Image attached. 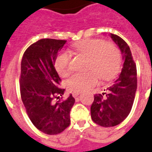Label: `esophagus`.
Returning <instances> with one entry per match:
<instances>
[{"mask_svg": "<svg viewBox=\"0 0 152 152\" xmlns=\"http://www.w3.org/2000/svg\"><path fill=\"white\" fill-rule=\"evenodd\" d=\"M80 92H73L72 96H74V97H77V96L80 95Z\"/></svg>", "mask_w": 152, "mask_h": 152, "instance_id": "34e87169", "label": "esophagus"}]
</instances>
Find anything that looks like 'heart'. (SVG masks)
Masks as SVG:
<instances>
[{"instance_id": "heart-1", "label": "heart", "mask_w": 152, "mask_h": 152, "mask_svg": "<svg viewBox=\"0 0 152 152\" xmlns=\"http://www.w3.org/2000/svg\"><path fill=\"white\" fill-rule=\"evenodd\" d=\"M72 50L77 53L89 57L88 69L86 72L73 74L67 80V87L72 92H81L93 87L98 78L108 80L118 73L122 57L116 46L105 43L102 39H88L72 45ZM71 55L67 50L58 54L55 61V67L59 76H67L70 71Z\"/></svg>"}]
</instances>
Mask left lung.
<instances>
[{
    "label": "left lung",
    "instance_id": "obj_1",
    "mask_svg": "<svg viewBox=\"0 0 152 152\" xmlns=\"http://www.w3.org/2000/svg\"><path fill=\"white\" fill-rule=\"evenodd\" d=\"M110 36L118 47L124 60L122 72L106 93L94 96L91 105V117L99 126L111 127L121 122L129 115L137 89V69L127 43L119 36Z\"/></svg>",
    "mask_w": 152,
    "mask_h": 152
}]
</instances>
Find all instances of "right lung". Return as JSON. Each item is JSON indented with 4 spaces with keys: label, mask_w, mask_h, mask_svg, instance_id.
Listing matches in <instances>:
<instances>
[{
    "label": "right lung",
    "mask_w": 152,
    "mask_h": 152,
    "mask_svg": "<svg viewBox=\"0 0 152 152\" xmlns=\"http://www.w3.org/2000/svg\"><path fill=\"white\" fill-rule=\"evenodd\" d=\"M66 40L43 39L30 45L21 63L20 92L28 116L38 130L47 134H57L70 125V111L75 99L55 103L65 89L58 87L61 80L55 68L58 51Z\"/></svg>",
    "instance_id": "add662e5"
}]
</instances>
